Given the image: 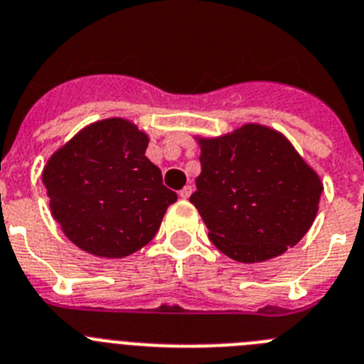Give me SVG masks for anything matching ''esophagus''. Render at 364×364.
Masks as SVG:
<instances>
[{
    "label": "esophagus",
    "instance_id": "34e87169",
    "mask_svg": "<svg viewBox=\"0 0 364 364\" xmlns=\"http://www.w3.org/2000/svg\"><path fill=\"white\" fill-rule=\"evenodd\" d=\"M191 194H192V186L186 185L185 188L179 192V198H181V200H188V198H191Z\"/></svg>",
    "mask_w": 364,
    "mask_h": 364
}]
</instances>
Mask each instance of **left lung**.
<instances>
[{
    "mask_svg": "<svg viewBox=\"0 0 364 364\" xmlns=\"http://www.w3.org/2000/svg\"><path fill=\"white\" fill-rule=\"evenodd\" d=\"M196 139L201 173L191 203L223 255L243 264L265 262L304 238L324 186L280 132L249 122Z\"/></svg>",
    "mask_w": 364,
    "mask_h": 364,
    "instance_id": "1",
    "label": "left lung"
}]
</instances>
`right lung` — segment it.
Returning a JSON list of instances; mask_svg holds the SVG:
<instances>
[{
  "label": "right lung",
  "instance_id": "1",
  "mask_svg": "<svg viewBox=\"0 0 364 364\" xmlns=\"http://www.w3.org/2000/svg\"><path fill=\"white\" fill-rule=\"evenodd\" d=\"M148 141L134 122L112 117L80 129L43 166L53 218L82 251L129 257L156 236L176 203L178 194L144 156Z\"/></svg>",
  "mask_w": 364,
  "mask_h": 364
}]
</instances>
